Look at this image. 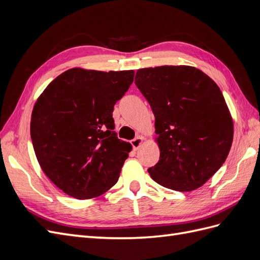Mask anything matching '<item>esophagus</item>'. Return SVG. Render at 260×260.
Instances as JSON below:
<instances>
[{
	"label": "esophagus",
	"mask_w": 260,
	"mask_h": 260,
	"mask_svg": "<svg viewBox=\"0 0 260 260\" xmlns=\"http://www.w3.org/2000/svg\"><path fill=\"white\" fill-rule=\"evenodd\" d=\"M143 141H144L143 137H137L136 139H133L131 141V145H132L133 149H135V151H137V149L141 146V144L143 143Z\"/></svg>",
	"instance_id": "esophagus-1"
}]
</instances>
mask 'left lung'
<instances>
[{
  "mask_svg": "<svg viewBox=\"0 0 260 260\" xmlns=\"http://www.w3.org/2000/svg\"><path fill=\"white\" fill-rule=\"evenodd\" d=\"M135 83L152 107L160 151L149 176L179 192L201 187L222 166L233 141L232 117L219 86L191 66L139 69Z\"/></svg>",
  "mask_w": 260,
  "mask_h": 260,
  "instance_id": "left-lung-1",
  "label": "left lung"
}]
</instances>
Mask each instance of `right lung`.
Segmentation results:
<instances>
[{
    "mask_svg": "<svg viewBox=\"0 0 260 260\" xmlns=\"http://www.w3.org/2000/svg\"><path fill=\"white\" fill-rule=\"evenodd\" d=\"M133 77V70L72 68L37 100L30 122L37 159L72 198H96L118 181L132 146L117 138L113 111Z\"/></svg>",
    "mask_w": 260,
    "mask_h": 260,
    "instance_id": "1",
    "label": "right lung"
}]
</instances>
